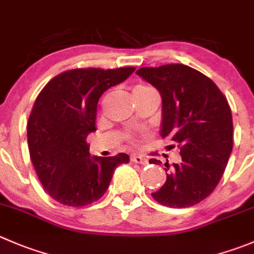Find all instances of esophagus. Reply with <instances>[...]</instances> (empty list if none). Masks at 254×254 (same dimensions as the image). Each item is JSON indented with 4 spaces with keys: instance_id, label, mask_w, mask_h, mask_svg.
Segmentation results:
<instances>
[{
    "instance_id": "obj_1",
    "label": "esophagus",
    "mask_w": 254,
    "mask_h": 254,
    "mask_svg": "<svg viewBox=\"0 0 254 254\" xmlns=\"http://www.w3.org/2000/svg\"><path fill=\"white\" fill-rule=\"evenodd\" d=\"M131 161L132 162H136V164H141V165H146L147 164V160L145 157L140 156V155H131Z\"/></svg>"
}]
</instances>
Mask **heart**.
Returning <instances> with one entry per match:
<instances>
[{
  "mask_svg": "<svg viewBox=\"0 0 254 254\" xmlns=\"http://www.w3.org/2000/svg\"><path fill=\"white\" fill-rule=\"evenodd\" d=\"M150 90H154L152 88L147 87V85H136L132 90V94H140V93H145V92H150Z\"/></svg>",
  "mask_w": 254,
  "mask_h": 254,
  "instance_id": "obj_1",
  "label": "heart"
}]
</instances>
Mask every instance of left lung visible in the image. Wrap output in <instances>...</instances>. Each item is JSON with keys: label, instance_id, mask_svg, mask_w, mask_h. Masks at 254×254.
<instances>
[{"label": "left lung", "instance_id": "obj_1", "mask_svg": "<svg viewBox=\"0 0 254 254\" xmlns=\"http://www.w3.org/2000/svg\"><path fill=\"white\" fill-rule=\"evenodd\" d=\"M136 74L159 90L160 135L176 142L182 157L180 164H165L166 182L152 197L167 207H191L212 193L227 166L233 147L230 105L210 78L189 65L145 67Z\"/></svg>", "mask_w": 254, "mask_h": 254}]
</instances>
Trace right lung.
<instances>
[{"label":"right lung","mask_w":254,"mask_h":254,"mask_svg":"<svg viewBox=\"0 0 254 254\" xmlns=\"http://www.w3.org/2000/svg\"><path fill=\"white\" fill-rule=\"evenodd\" d=\"M134 67L72 69L49 80L34 102L27 123L32 164L47 192L59 203L82 207L99 200L117 166L129 155L90 156L87 136L95 131L103 93L124 82Z\"/></svg>","instance_id":"right-lung-1"}]
</instances>
